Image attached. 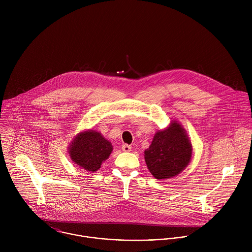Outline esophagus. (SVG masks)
Segmentation results:
<instances>
[{
	"label": "esophagus",
	"mask_w": 252,
	"mask_h": 252,
	"mask_svg": "<svg viewBox=\"0 0 252 252\" xmlns=\"http://www.w3.org/2000/svg\"><path fill=\"white\" fill-rule=\"evenodd\" d=\"M131 149H132V147H131V145H129V144H123V145H122V150H123L124 152H129V151H131Z\"/></svg>",
	"instance_id": "obj_1"
}]
</instances>
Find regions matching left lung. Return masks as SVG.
I'll use <instances>...</instances> for the list:
<instances>
[{"mask_svg": "<svg viewBox=\"0 0 252 252\" xmlns=\"http://www.w3.org/2000/svg\"><path fill=\"white\" fill-rule=\"evenodd\" d=\"M192 145L183 127L176 120L156 132L150 146L144 151L149 172L156 180L177 177L189 164Z\"/></svg>", "mask_w": 252, "mask_h": 252, "instance_id": "obj_1", "label": "left lung"}]
</instances>
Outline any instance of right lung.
I'll list each match as a JSON object with an SVG mask.
<instances>
[{"label":"right lung","instance_id":"obj_1","mask_svg":"<svg viewBox=\"0 0 252 252\" xmlns=\"http://www.w3.org/2000/svg\"><path fill=\"white\" fill-rule=\"evenodd\" d=\"M68 148L74 164L88 172L98 171L112 151L111 144L94 130L80 132Z\"/></svg>","mask_w":252,"mask_h":252}]
</instances>
